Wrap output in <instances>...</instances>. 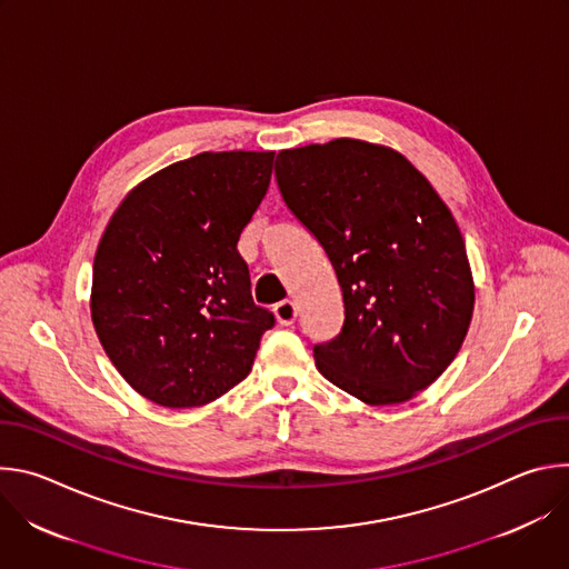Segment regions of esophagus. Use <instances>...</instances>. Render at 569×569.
I'll return each mask as SVG.
<instances>
[{
    "label": "esophagus",
    "instance_id": "esophagus-1",
    "mask_svg": "<svg viewBox=\"0 0 569 569\" xmlns=\"http://www.w3.org/2000/svg\"><path fill=\"white\" fill-rule=\"evenodd\" d=\"M272 310H274V317L281 327H290V323H295V319H297V306L290 299L279 301Z\"/></svg>",
    "mask_w": 569,
    "mask_h": 569
}]
</instances>
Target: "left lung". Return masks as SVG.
<instances>
[{
	"mask_svg": "<svg viewBox=\"0 0 569 569\" xmlns=\"http://www.w3.org/2000/svg\"><path fill=\"white\" fill-rule=\"evenodd\" d=\"M274 171L342 288L345 327L312 349L319 373L367 405L415 398L459 353L475 306L450 209L400 152L360 139L281 150Z\"/></svg>",
	"mask_w": 569,
	"mask_h": 569,
	"instance_id": "1",
	"label": "left lung"
}]
</instances>
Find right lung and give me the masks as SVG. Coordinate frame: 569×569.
<instances>
[{"label": "right lung", "mask_w": 569, "mask_h": 569, "mask_svg": "<svg viewBox=\"0 0 569 569\" xmlns=\"http://www.w3.org/2000/svg\"><path fill=\"white\" fill-rule=\"evenodd\" d=\"M274 152H200L137 184L94 257L92 321L126 382L161 408H200L252 371L274 315L236 246Z\"/></svg>", "instance_id": "obj_1"}]
</instances>
